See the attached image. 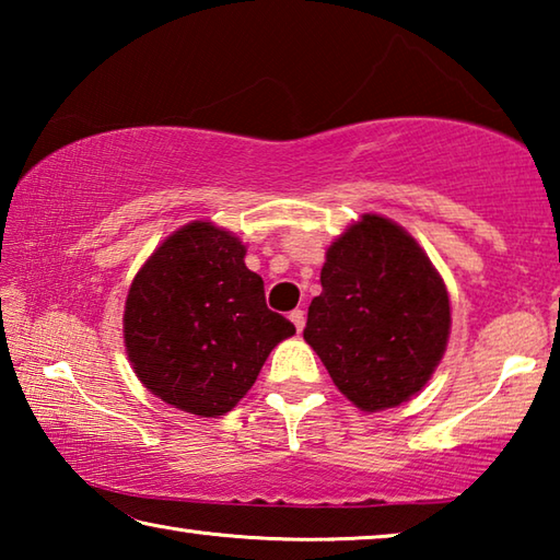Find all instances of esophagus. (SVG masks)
Masks as SVG:
<instances>
[{
	"label": "esophagus",
	"mask_w": 560,
	"mask_h": 560,
	"mask_svg": "<svg viewBox=\"0 0 560 560\" xmlns=\"http://www.w3.org/2000/svg\"><path fill=\"white\" fill-rule=\"evenodd\" d=\"M289 318H291V324H293V326H296V330H299V334H301V330H303V326H306V314H303V311H301V308H296V311H291V314H289Z\"/></svg>",
	"instance_id": "obj_1"
}]
</instances>
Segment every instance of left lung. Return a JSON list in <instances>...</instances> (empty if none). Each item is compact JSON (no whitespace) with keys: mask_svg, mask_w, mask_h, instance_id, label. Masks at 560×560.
I'll use <instances>...</instances> for the list:
<instances>
[{"mask_svg":"<svg viewBox=\"0 0 560 560\" xmlns=\"http://www.w3.org/2000/svg\"><path fill=\"white\" fill-rule=\"evenodd\" d=\"M306 343L365 412L410 400L428 385L450 338V296L428 254L381 214H363L328 246Z\"/></svg>","mask_w":560,"mask_h":560,"instance_id":"1","label":"left lung"}]
</instances>
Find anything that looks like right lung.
Listing matches in <instances>:
<instances>
[{"label":"right lung","mask_w":560,"mask_h":560,"mask_svg":"<svg viewBox=\"0 0 560 560\" xmlns=\"http://www.w3.org/2000/svg\"><path fill=\"white\" fill-rule=\"evenodd\" d=\"M246 246L212 222H189L136 273L122 314L132 371L189 415L217 417L249 393L273 346L296 334L264 301Z\"/></svg>","instance_id":"obj_1"}]
</instances>
